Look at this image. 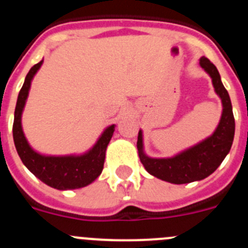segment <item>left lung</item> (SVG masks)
Segmentation results:
<instances>
[{"label": "left lung", "instance_id": "1", "mask_svg": "<svg viewBox=\"0 0 248 248\" xmlns=\"http://www.w3.org/2000/svg\"><path fill=\"white\" fill-rule=\"evenodd\" d=\"M200 65L212 78L213 87L223 105L222 117L212 136L173 157L154 158L145 155L143 132L138 133L137 148L140 162L151 175L172 184H186L212 174L228 155L234 140L235 120L228 91L223 86L215 64L202 57L200 58Z\"/></svg>", "mask_w": 248, "mask_h": 248}]
</instances>
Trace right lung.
Returning <instances> with one entry per match:
<instances>
[{"label": "right lung", "instance_id": "right-lung-1", "mask_svg": "<svg viewBox=\"0 0 248 248\" xmlns=\"http://www.w3.org/2000/svg\"><path fill=\"white\" fill-rule=\"evenodd\" d=\"M43 60L35 64L26 75L16 100L13 122L14 145L19 157L33 175L58 190H70L87 186L94 182L104 167L105 151L115 131V124L107 127L97 143L82 155L47 156L36 153L26 140L21 127V114L28 99L31 81L42 65Z\"/></svg>", "mask_w": 248, "mask_h": 248}]
</instances>
